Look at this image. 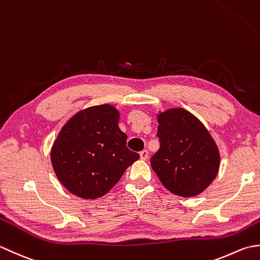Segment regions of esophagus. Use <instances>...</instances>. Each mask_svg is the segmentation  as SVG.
Masks as SVG:
<instances>
[{
  "mask_svg": "<svg viewBox=\"0 0 260 260\" xmlns=\"http://www.w3.org/2000/svg\"><path fill=\"white\" fill-rule=\"evenodd\" d=\"M140 156L142 159H147V157H148L147 150H143L142 152H140Z\"/></svg>",
  "mask_w": 260,
  "mask_h": 260,
  "instance_id": "34e87169",
  "label": "esophagus"
}]
</instances>
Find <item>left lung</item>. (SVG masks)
Returning a JSON list of instances; mask_svg holds the SVG:
<instances>
[{"label": "left lung", "mask_w": 260, "mask_h": 260, "mask_svg": "<svg viewBox=\"0 0 260 260\" xmlns=\"http://www.w3.org/2000/svg\"><path fill=\"white\" fill-rule=\"evenodd\" d=\"M159 150L151 165L162 184L176 196L200 194L218 174V147L206 127L183 108L157 116Z\"/></svg>", "instance_id": "obj_1"}]
</instances>
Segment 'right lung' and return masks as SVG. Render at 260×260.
Returning a JSON list of instances; mask_svg holds the SVG:
<instances>
[{
    "instance_id": "obj_1",
    "label": "right lung",
    "mask_w": 260,
    "mask_h": 260,
    "mask_svg": "<svg viewBox=\"0 0 260 260\" xmlns=\"http://www.w3.org/2000/svg\"><path fill=\"white\" fill-rule=\"evenodd\" d=\"M118 120L116 108L105 104L81 110L60 131L51 162L57 178L73 194L103 197L140 158L127 148V136Z\"/></svg>"
}]
</instances>
